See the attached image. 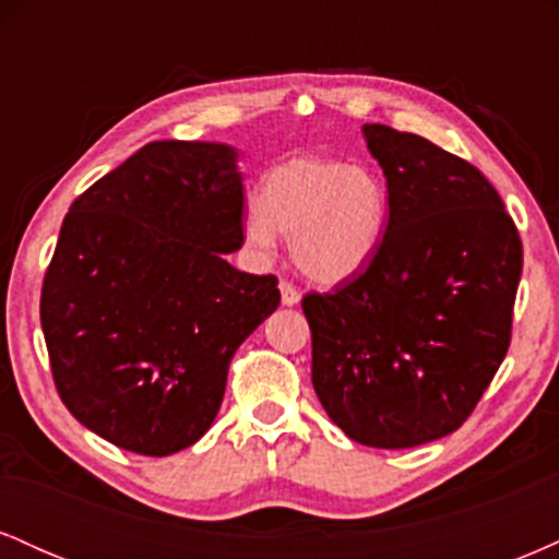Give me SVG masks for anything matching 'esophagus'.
<instances>
[{"mask_svg":"<svg viewBox=\"0 0 559 559\" xmlns=\"http://www.w3.org/2000/svg\"><path fill=\"white\" fill-rule=\"evenodd\" d=\"M278 288H281V301H284V305H288V307L297 305L301 294H299V288L292 284V281H281Z\"/></svg>","mask_w":559,"mask_h":559,"instance_id":"34e87169","label":"esophagus"}]
</instances>
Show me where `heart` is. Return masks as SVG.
Instances as JSON below:
<instances>
[{
  "instance_id": "heart-1",
  "label": "heart",
  "mask_w": 559,
  "mask_h": 559,
  "mask_svg": "<svg viewBox=\"0 0 559 559\" xmlns=\"http://www.w3.org/2000/svg\"><path fill=\"white\" fill-rule=\"evenodd\" d=\"M247 239L273 249L288 236L294 265L318 284L352 278L376 258L389 223V191L368 165L294 157L262 176Z\"/></svg>"
}]
</instances>
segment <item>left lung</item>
Instances as JSON below:
<instances>
[{
	"mask_svg": "<svg viewBox=\"0 0 559 559\" xmlns=\"http://www.w3.org/2000/svg\"><path fill=\"white\" fill-rule=\"evenodd\" d=\"M386 176L376 258L301 297L312 386L365 447L407 449L457 431L502 365L523 243L497 189L467 159L391 126L362 128Z\"/></svg>",
	"mask_w": 559,
	"mask_h": 559,
	"instance_id": "8db88e82",
	"label": "left lung"
}]
</instances>
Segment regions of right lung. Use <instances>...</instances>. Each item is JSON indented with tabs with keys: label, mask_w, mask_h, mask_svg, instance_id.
<instances>
[{
	"label": "right lung",
	"mask_w": 559,
	"mask_h": 559,
	"mask_svg": "<svg viewBox=\"0 0 559 559\" xmlns=\"http://www.w3.org/2000/svg\"><path fill=\"white\" fill-rule=\"evenodd\" d=\"M243 243L236 152L152 141L70 204L41 286L55 389L75 420L146 457L213 426L234 352L278 307Z\"/></svg>",
	"instance_id": "obj_1"
}]
</instances>
